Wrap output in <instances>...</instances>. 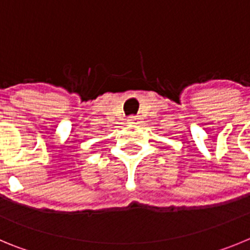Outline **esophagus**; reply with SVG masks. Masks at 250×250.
Segmentation results:
<instances>
[{
  "label": "esophagus",
  "mask_w": 250,
  "mask_h": 250,
  "mask_svg": "<svg viewBox=\"0 0 250 250\" xmlns=\"http://www.w3.org/2000/svg\"><path fill=\"white\" fill-rule=\"evenodd\" d=\"M129 123H131V124H140V123H141V116H139V115L129 116Z\"/></svg>",
  "instance_id": "34e87169"
}]
</instances>
